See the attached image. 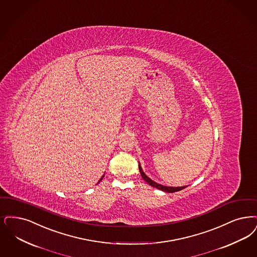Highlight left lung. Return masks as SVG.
<instances>
[{
  "label": "left lung",
  "instance_id": "8db88e82",
  "mask_svg": "<svg viewBox=\"0 0 257 257\" xmlns=\"http://www.w3.org/2000/svg\"><path fill=\"white\" fill-rule=\"evenodd\" d=\"M139 169H140V172H141V175H142L143 179H144V181H145L148 185H150L151 186H154V187L160 189V190H162V191L168 192V193H173V192L180 191V190H182V189H184V188L186 187V185H185V186H176V187H174V186H166V185H160V184L154 182L153 180H151L148 176H146V174L144 172V170H143V168H142V166H141V164H139Z\"/></svg>",
  "mask_w": 257,
  "mask_h": 257
}]
</instances>
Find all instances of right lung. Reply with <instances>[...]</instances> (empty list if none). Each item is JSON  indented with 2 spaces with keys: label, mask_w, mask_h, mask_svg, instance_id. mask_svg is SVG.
<instances>
[{
  "label": "right lung",
  "mask_w": 257,
  "mask_h": 257,
  "mask_svg": "<svg viewBox=\"0 0 257 257\" xmlns=\"http://www.w3.org/2000/svg\"><path fill=\"white\" fill-rule=\"evenodd\" d=\"M103 177H104V175H103L102 177H101V178H100V180H99V181H98V183H99V182H100V181H101V180H102ZM98 183H97V184H96V185H98Z\"/></svg>",
  "instance_id": "add662e5"
}]
</instances>
